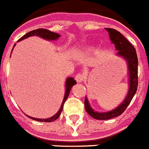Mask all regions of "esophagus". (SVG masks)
Masks as SVG:
<instances>
[{
    "mask_svg": "<svg viewBox=\"0 0 149 149\" xmlns=\"http://www.w3.org/2000/svg\"><path fill=\"white\" fill-rule=\"evenodd\" d=\"M84 77H85L84 74H82V73H78V74L76 76L75 79L76 80V82H82L84 79Z\"/></svg>",
    "mask_w": 149,
    "mask_h": 149,
    "instance_id": "1",
    "label": "esophagus"
}]
</instances>
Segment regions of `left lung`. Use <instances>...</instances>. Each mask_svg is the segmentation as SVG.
Returning <instances> with one entry per match:
<instances>
[{
    "mask_svg": "<svg viewBox=\"0 0 149 149\" xmlns=\"http://www.w3.org/2000/svg\"><path fill=\"white\" fill-rule=\"evenodd\" d=\"M109 32V37L115 44L116 55L122 58L126 61L128 70V91L124 100L112 110L107 112H97L91 107L87 97L85 99V110L91 116L97 120H108L118 117L125 112L127 106L130 104L135 95L138 86V58L135 48L132 46L124 36L116 30L112 28H106Z\"/></svg>",
    "mask_w": 149,
    "mask_h": 149,
    "instance_id": "left-lung-1",
    "label": "left lung"
}]
</instances>
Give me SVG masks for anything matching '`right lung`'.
<instances>
[{"mask_svg":"<svg viewBox=\"0 0 149 149\" xmlns=\"http://www.w3.org/2000/svg\"><path fill=\"white\" fill-rule=\"evenodd\" d=\"M33 36H37L39 37H41V38L44 39V40H46L48 41H53V40H56L59 37H61L60 34L58 33H55V32H52L49 30H46V29H43V28H39V29L37 30H33V31H31L28 32L26 34H24L23 37H21L19 39L18 42L21 40H23L24 39H27L30 37H33ZM15 43L14 44L13 48L15 47ZM13 48L12 52L13 50ZM76 81L73 78V77H67L66 79V82H65V94H64V99H63V101H62L61 103V106L60 109H59V110L58 111L55 115H54L53 116L50 118H33V117H31V116H28V118H31L33 120H35V121H42V122H52V121H55L60 116L62 110H63V107H64V104L65 103V101L67 100V97L69 96V94L70 92L71 88L73 87V85H76Z\"/></svg>","mask_w":149,"mask_h":149,"instance_id":"obj_1","label":"right lung"}]
</instances>
